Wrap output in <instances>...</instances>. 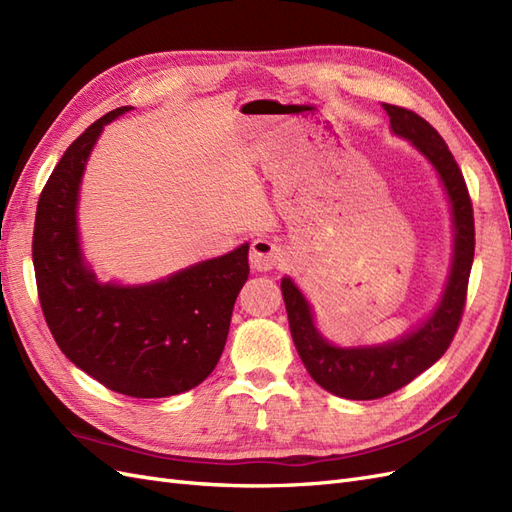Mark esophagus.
<instances>
[{"label": "esophagus", "mask_w": 512, "mask_h": 512, "mask_svg": "<svg viewBox=\"0 0 512 512\" xmlns=\"http://www.w3.org/2000/svg\"><path fill=\"white\" fill-rule=\"evenodd\" d=\"M282 262V247L267 237H258L252 241L250 265L256 271H271Z\"/></svg>", "instance_id": "34e87169"}]
</instances>
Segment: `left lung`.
<instances>
[{
  "instance_id": "8db88e82",
  "label": "left lung",
  "mask_w": 512,
  "mask_h": 512,
  "mask_svg": "<svg viewBox=\"0 0 512 512\" xmlns=\"http://www.w3.org/2000/svg\"><path fill=\"white\" fill-rule=\"evenodd\" d=\"M391 132L408 141L433 166L451 205L453 254L436 307L408 333L391 342L337 346L316 327L314 309L292 277H282L292 342L305 369L324 391L344 399H378L412 382L451 346L466 303L474 260V215L466 181L442 136L408 108L382 104Z\"/></svg>"
}]
</instances>
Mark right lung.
I'll return each mask as SVG.
<instances>
[{"label":"right lung","mask_w":512,"mask_h":512,"mask_svg":"<svg viewBox=\"0 0 512 512\" xmlns=\"http://www.w3.org/2000/svg\"><path fill=\"white\" fill-rule=\"evenodd\" d=\"M130 111L106 113L61 156L38 200L34 269L61 352L106 389L158 399L194 389L218 365L250 243L147 284L98 280L81 245V183L104 126Z\"/></svg>","instance_id":"add662e5"}]
</instances>
